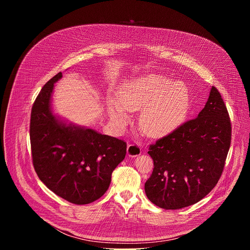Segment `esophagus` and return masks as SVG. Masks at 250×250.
Listing matches in <instances>:
<instances>
[{
  "instance_id": "1",
  "label": "esophagus",
  "mask_w": 250,
  "mask_h": 250,
  "mask_svg": "<svg viewBox=\"0 0 250 250\" xmlns=\"http://www.w3.org/2000/svg\"><path fill=\"white\" fill-rule=\"evenodd\" d=\"M141 153V148L138 144H131L127 146V154L128 156L135 157Z\"/></svg>"
}]
</instances>
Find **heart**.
<instances>
[{
  "instance_id": "b5f03b06",
  "label": "heart",
  "mask_w": 250,
  "mask_h": 250,
  "mask_svg": "<svg viewBox=\"0 0 250 250\" xmlns=\"http://www.w3.org/2000/svg\"><path fill=\"white\" fill-rule=\"evenodd\" d=\"M139 127L146 134L156 136L180 125L189 109V93L181 82H170L160 75H147L125 85L118 104L112 103L110 115L121 125L128 121L126 112L141 110Z\"/></svg>"
}]
</instances>
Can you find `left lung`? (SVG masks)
Instances as JSON below:
<instances>
[{"label":"left lung","mask_w":250,"mask_h":250,"mask_svg":"<svg viewBox=\"0 0 250 250\" xmlns=\"http://www.w3.org/2000/svg\"><path fill=\"white\" fill-rule=\"evenodd\" d=\"M231 141L227 105L211 87L205 108L149 146L153 171L145 190L150 202L165 209L194 205L206 197L222 176Z\"/></svg>","instance_id":"left-lung-1"}]
</instances>
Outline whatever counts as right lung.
Here are the masks:
<instances>
[{
  "label": "right lung",
  "mask_w": 250,
  "mask_h": 250,
  "mask_svg": "<svg viewBox=\"0 0 250 250\" xmlns=\"http://www.w3.org/2000/svg\"><path fill=\"white\" fill-rule=\"evenodd\" d=\"M59 72L42 89L30 114L32 164L44 185L64 200L86 205L108 190L112 173L126 154V142L90 128L66 125L51 113L53 85Z\"/></svg>",
  "instance_id": "right-lung-1"
}]
</instances>
